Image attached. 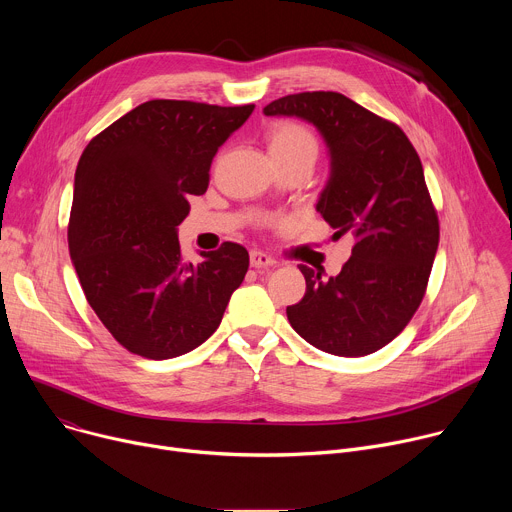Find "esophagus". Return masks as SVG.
Returning a JSON list of instances; mask_svg holds the SVG:
<instances>
[{"label": "esophagus", "mask_w": 512, "mask_h": 512, "mask_svg": "<svg viewBox=\"0 0 512 512\" xmlns=\"http://www.w3.org/2000/svg\"><path fill=\"white\" fill-rule=\"evenodd\" d=\"M251 267L255 269H261V267H273L275 265V259L269 257L267 253H261V251H251Z\"/></svg>", "instance_id": "34e87169"}]
</instances>
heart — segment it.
Here are the masks:
<instances>
[{"label":"heart","mask_w":512,"mask_h":512,"mask_svg":"<svg viewBox=\"0 0 512 512\" xmlns=\"http://www.w3.org/2000/svg\"><path fill=\"white\" fill-rule=\"evenodd\" d=\"M269 150H283V152H302L310 150L316 152L318 145L312 133L298 125V123H281L273 127L269 135Z\"/></svg>","instance_id":"heart-1"}]
</instances>
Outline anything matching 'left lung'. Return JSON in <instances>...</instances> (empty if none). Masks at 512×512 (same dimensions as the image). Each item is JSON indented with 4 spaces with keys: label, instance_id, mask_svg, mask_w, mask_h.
Wrapping results in <instances>:
<instances>
[{
    "label": "left lung",
    "instance_id": "left-lung-1",
    "mask_svg": "<svg viewBox=\"0 0 512 512\" xmlns=\"http://www.w3.org/2000/svg\"><path fill=\"white\" fill-rule=\"evenodd\" d=\"M263 113L298 117L318 129L330 176L316 210L336 239L354 237L338 275L322 277V267L300 265L306 296L287 306V320L328 354H373L413 318L440 243L421 160L395 123L340 93L287 95Z\"/></svg>",
    "mask_w": 512,
    "mask_h": 512
}]
</instances>
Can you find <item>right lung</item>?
<instances>
[{
    "label": "right lung",
    "mask_w": 512,
    "mask_h": 512,
    "mask_svg": "<svg viewBox=\"0 0 512 512\" xmlns=\"http://www.w3.org/2000/svg\"><path fill=\"white\" fill-rule=\"evenodd\" d=\"M255 105L141 103L85 148L68 223V251L87 302L129 352L182 356L218 328L249 269L237 243L184 263L178 225L208 188L218 148Z\"/></svg>",
    "instance_id": "obj_1"
}]
</instances>
